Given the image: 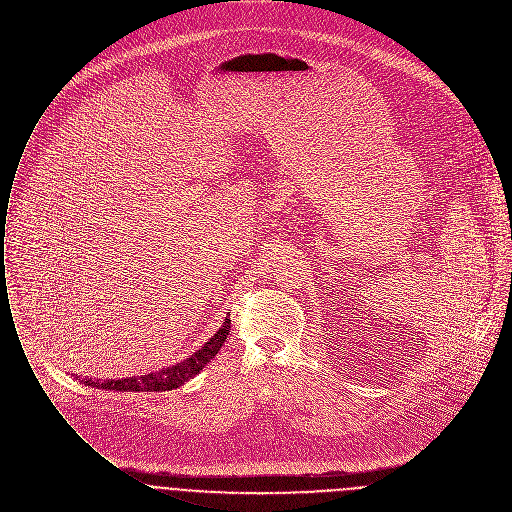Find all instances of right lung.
I'll list each match as a JSON object with an SVG mask.
<instances>
[{
    "label": "right lung",
    "mask_w": 512,
    "mask_h": 512,
    "mask_svg": "<svg viewBox=\"0 0 512 512\" xmlns=\"http://www.w3.org/2000/svg\"><path fill=\"white\" fill-rule=\"evenodd\" d=\"M230 332V316L224 320V324L218 328V332L206 341L202 347H198L190 357H186L184 361L171 365V367H163L155 373H147L141 377H127V379H107V381H99V379H81V383L97 387V389H107V391H171L180 385H184L188 379H192L194 375H198L204 365L220 351L222 343L228 338Z\"/></svg>",
    "instance_id": "1"
}]
</instances>
